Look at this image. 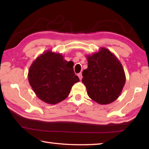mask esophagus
Segmentation results:
<instances>
[{
  "label": "esophagus",
  "instance_id": "34e87169",
  "mask_svg": "<svg viewBox=\"0 0 149 149\" xmlns=\"http://www.w3.org/2000/svg\"><path fill=\"white\" fill-rule=\"evenodd\" d=\"M78 77H79L80 80L82 79L83 76H82V74H81V73H79V74H78Z\"/></svg>",
  "mask_w": 149,
  "mask_h": 149
}]
</instances>
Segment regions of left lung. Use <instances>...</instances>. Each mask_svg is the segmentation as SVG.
I'll return each instance as SVG.
<instances>
[{"label":"left lung","mask_w":149,"mask_h":149,"mask_svg":"<svg viewBox=\"0 0 149 149\" xmlns=\"http://www.w3.org/2000/svg\"><path fill=\"white\" fill-rule=\"evenodd\" d=\"M86 57L88 67L83 71L82 82L87 95L100 104L114 102L119 97L125 83V74L120 61L104 47Z\"/></svg>","instance_id":"8db88e82"}]
</instances>
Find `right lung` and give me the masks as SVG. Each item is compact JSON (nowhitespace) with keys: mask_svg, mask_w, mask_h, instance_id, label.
Wrapping results in <instances>:
<instances>
[{"mask_svg":"<svg viewBox=\"0 0 149 149\" xmlns=\"http://www.w3.org/2000/svg\"><path fill=\"white\" fill-rule=\"evenodd\" d=\"M72 61L65 60L62 54L47 50L29 67L28 80L37 97L55 104L66 99L72 87L79 79L75 75Z\"/></svg>","mask_w":149,"mask_h":149,"instance_id":"right-lung-1","label":"right lung"}]
</instances>
